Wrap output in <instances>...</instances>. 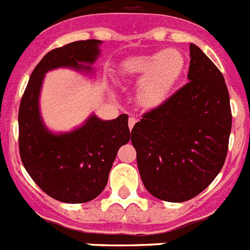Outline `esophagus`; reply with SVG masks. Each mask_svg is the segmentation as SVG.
Returning a JSON list of instances; mask_svg holds the SVG:
<instances>
[{"label": "esophagus", "instance_id": "obj_1", "mask_svg": "<svg viewBox=\"0 0 250 250\" xmlns=\"http://www.w3.org/2000/svg\"><path fill=\"white\" fill-rule=\"evenodd\" d=\"M127 124H129V127H130V130H131L132 127H134V125H135V124H136V119L132 118V116H130L129 121H127Z\"/></svg>", "mask_w": 250, "mask_h": 250}]
</instances>
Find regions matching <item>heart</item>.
Wrapping results in <instances>:
<instances>
[{"label":"heart","mask_w":250,"mask_h":250,"mask_svg":"<svg viewBox=\"0 0 250 250\" xmlns=\"http://www.w3.org/2000/svg\"><path fill=\"white\" fill-rule=\"evenodd\" d=\"M185 57L175 48H167L151 55H139L124 60L119 66L123 79L140 81L138 99L141 105L155 107L164 103L180 80Z\"/></svg>","instance_id":"obj_1"}]
</instances>
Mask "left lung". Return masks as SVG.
<instances>
[{"mask_svg": "<svg viewBox=\"0 0 250 250\" xmlns=\"http://www.w3.org/2000/svg\"><path fill=\"white\" fill-rule=\"evenodd\" d=\"M188 80L145 112L131 131L143 184L165 202H187L202 193L219 174L228 152V89L219 68L193 43Z\"/></svg>", "mask_w": 250, "mask_h": 250, "instance_id": "left-lung-1", "label": "left lung"}]
</instances>
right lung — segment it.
<instances>
[{"mask_svg": "<svg viewBox=\"0 0 250 250\" xmlns=\"http://www.w3.org/2000/svg\"><path fill=\"white\" fill-rule=\"evenodd\" d=\"M99 40H86L55 48L43 56L30 76L19 110V147L22 164L47 195L80 204L105 189L116 154L130 140L127 115L101 120L91 115L83 126L54 134L43 125L39 98L45 74L57 67L91 71L100 55Z\"/></svg>", "mask_w": 250, "mask_h": 250, "instance_id": "right-lung-1", "label": "right lung"}]
</instances>
